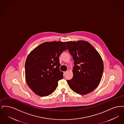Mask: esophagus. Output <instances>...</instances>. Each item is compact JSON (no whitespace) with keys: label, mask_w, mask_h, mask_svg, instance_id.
Instances as JSON below:
<instances>
[{"label":"esophagus","mask_w":124,"mask_h":124,"mask_svg":"<svg viewBox=\"0 0 124 124\" xmlns=\"http://www.w3.org/2000/svg\"><path fill=\"white\" fill-rule=\"evenodd\" d=\"M67 72V71H64V74L65 75L66 74V73Z\"/></svg>","instance_id":"34e87169"}]
</instances>
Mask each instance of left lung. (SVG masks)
I'll use <instances>...</instances> for the list:
<instances>
[{"mask_svg": "<svg viewBox=\"0 0 124 124\" xmlns=\"http://www.w3.org/2000/svg\"><path fill=\"white\" fill-rule=\"evenodd\" d=\"M74 60L73 78L67 80L70 88L78 94L93 91L99 85L103 75L104 64L100 54L85 41L65 42Z\"/></svg>", "mask_w": 124, "mask_h": 124, "instance_id": "left-lung-1", "label": "left lung"}]
</instances>
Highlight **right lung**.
<instances>
[{
	"mask_svg": "<svg viewBox=\"0 0 124 124\" xmlns=\"http://www.w3.org/2000/svg\"><path fill=\"white\" fill-rule=\"evenodd\" d=\"M67 50L63 42L43 43L28 55L25 63V80L31 90L40 96L52 94L63 78L59 56Z\"/></svg>",
	"mask_w": 124,
	"mask_h": 124,
	"instance_id": "add662e5",
	"label": "right lung"
}]
</instances>
